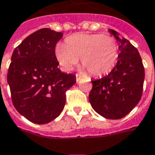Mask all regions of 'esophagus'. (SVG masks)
<instances>
[{"label": "esophagus", "instance_id": "34e87169", "mask_svg": "<svg viewBox=\"0 0 155 155\" xmlns=\"http://www.w3.org/2000/svg\"><path fill=\"white\" fill-rule=\"evenodd\" d=\"M81 80V77L79 74H76V81H77V82H79Z\"/></svg>", "mask_w": 155, "mask_h": 155}]
</instances>
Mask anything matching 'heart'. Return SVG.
Returning <instances> with one entry per match:
<instances>
[{"instance_id":"1","label":"heart","mask_w":155,"mask_h":155,"mask_svg":"<svg viewBox=\"0 0 155 155\" xmlns=\"http://www.w3.org/2000/svg\"><path fill=\"white\" fill-rule=\"evenodd\" d=\"M56 58L64 71H72L81 59L82 65L94 76L108 74L119 58L116 40L102 34H77L69 36L65 44H58Z\"/></svg>"}]
</instances>
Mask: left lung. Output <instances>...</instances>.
I'll list each match as a JSON object with an SVG mask.
<instances>
[{
	"label": "left lung",
	"instance_id": "1",
	"mask_svg": "<svg viewBox=\"0 0 155 155\" xmlns=\"http://www.w3.org/2000/svg\"><path fill=\"white\" fill-rule=\"evenodd\" d=\"M108 31L119 42V58L108 75L92 81L89 100L98 114L117 120L126 116L141 99L145 69L137 49L116 31Z\"/></svg>",
	"mask_w": 155,
	"mask_h": 155
}]
</instances>
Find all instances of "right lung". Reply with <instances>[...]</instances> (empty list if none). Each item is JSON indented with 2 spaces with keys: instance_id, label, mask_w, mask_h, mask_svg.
Returning <instances> with one entry per match:
<instances>
[{
  "instance_id": "obj_1",
  "label": "right lung",
  "mask_w": 155,
  "mask_h": 155,
  "mask_svg": "<svg viewBox=\"0 0 155 155\" xmlns=\"http://www.w3.org/2000/svg\"><path fill=\"white\" fill-rule=\"evenodd\" d=\"M63 34L42 28L27 36L14 49L8 72L12 103L25 118L45 124L56 119L65 105V91L74 74L61 72L55 55Z\"/></svg>"
}]
</instances>
